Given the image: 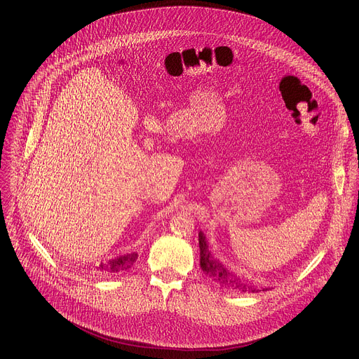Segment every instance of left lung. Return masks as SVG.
Segmentation results:
<instances>
[{"label":"left lung","instance_id":"1","mask_svg":"<svg viewBox=\"0 0 359 359\" xmlns=\"http://www.w3.org/2000/svg\"><path fill=\"white\" fill-rule=\"evenodd\" d=\"M199 250H201V268L203 273L208 276L215 285L221 287L222 290L227 291H240V292H257L260 291L257 287L248 280H243L233 272H230L227 268L222 266L219 260L214 259L208 249V241H206L203 233H199ZM263 291H268L263 288Z\"/></svg>","mask_w":359,"mask_h":359}]
</instances>
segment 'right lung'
<instances>
[{
	"label": "right lung",
	"mask_w": 359,
	"mask_h": 359,
	"mask_svg": "<svg viewBox=\"0 0 359 359\" xmlns=\"http://www.w3.org/2000/svg\"><path fill=\"white\" fill-rule=\"evenodd\" d=\"M137 257H138L137 253H129V255H123V256H119L115 259H110L107 262H102V263H99L97 271L107 272V273H119L134 265Z\"/></svg>",
	"instance_id": "obj_1"
}]
</instances>
